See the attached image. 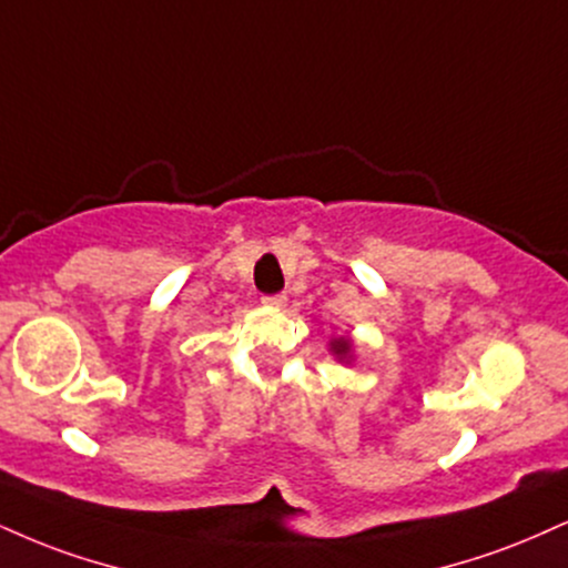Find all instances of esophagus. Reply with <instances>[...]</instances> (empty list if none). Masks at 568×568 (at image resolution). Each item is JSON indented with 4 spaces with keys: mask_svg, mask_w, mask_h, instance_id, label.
I'll return each mask as SVG.
<instances>
[{
    "mask_svg": "<svg viewBox=\"0 0 568 568\" xmlns=\"http://www.w3.org/2000/svg\"><path fill=\"white\" fill-rule=\"evenodd\" d=\"M264 306H272V310H280L285 306V293H270V296H262Z\"/></svg>",
    "mask_w": 568,
    "mask_h": 568,
    "instance_id": "obj_1",
    "label": "esophagus"
}]
</instances>
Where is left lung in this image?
<instances>
[{
  "mask_svg": "<svg viewBox=\"0 0 568 568\" xmlns=\"http://www.w3.org/2000/svg\"><path fill=\"white\" fill-rule=\"evenodd\" d=\"M331 349L338 354V357H346V352H349V341H344V338H338V341H333L331 344Z\"/></svg>",
  "mask_w": 568,
  "mask_h": 568,
  "instance_id": "8db88e82",
  "label": "left lung"
}]
</instances>
